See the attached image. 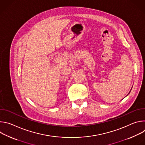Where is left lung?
<instances>
[{
  "label": "left lung",
  "mask_w": 145,
  "mask_h": 145,
  "mask_svg": "<svg viewBox=\"0 0 145 145\" xmlns=\"http://www.w3.org/2000/svg\"><path fill=\"white\" fill-rule=\"evenodd\" d=\"M131 90H130V92H129V93H130V92H131Z\"/></svg>",
  "instance_id": "obj_1"
}]
</instances>
